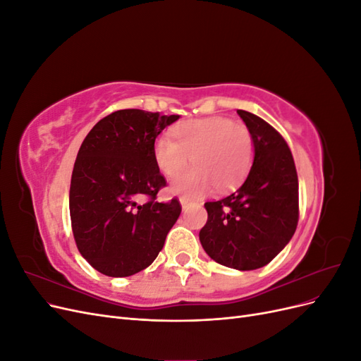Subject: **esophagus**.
I'll use <instances>...</instances> for the list:
<instances>
[{
  "mask_svg": "<svg viewBox=\"0 0 361 361\" xmlns=\"http://www.w3.org/2000/svg\"><path fill=\"white\" fill-rule=\"evenodd\" d=\"M180 204H182V207L185 209V207H188L191 204V202L187 197H180Z\"/></svg>",
  "mask_w": 361,
  "mask_h": 361,
  "instance_id": "obj_1",
  "label": "esophagus"
}]
</instances>
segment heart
Here are the masks:
<instances>
[{"instance_id": "1", "label": "heart", "mask_w": 361, "mask_h": 361, "mask_svg": "<svg viewBox=\"0 0 361 361\" xmlns=\"http://www.w3.org/2000/svg\"><path fill=\"white\" fill-rule=\"evenodd\" d=\"M173 140L161 135L155 140L154 157L158 169L174 179L188 166L196 167L171 185V191L183 197H202L211 188H235L247 176L255 158V141L245 125L227 117L187 120L173 129Z\"/></svg>"}]
</instances>
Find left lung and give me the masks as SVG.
I'll use <instances>...</instances> for the list:
<instances>
[{
	"label": "left lung",
	"mask_w": 361,
	"mask_h": 361,
	"mask_svg": "<svg viewBox=\"0 0 361 361\" xmlns=\"http://www.w3.org/2000/svg\"><path fill=\"white\" fill-rule=\"evenodd\" d=\"M255 141L245 182L227 197L206 202L202 247L220 265L251 271L268 265L290 241L298 224V176L292 152L264 118L236 111Z\"/></svg>",
	"instance_id": "left-lung-1"
}]
</instances>
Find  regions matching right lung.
<instances>
[{
    "instance_id": "1",
    "label": "right lung",
    "mask_w": 361,
    "mask_h": 361,
    "mask_svg": "<svg viewBox=\"0 0 361 361\" xmlns=\"http://www.w3.org/2000/svg\"><path fill=\"white\" fill-rule=\"evenodd\" d=\"M179 116L118 110L97 122L76 155L69 191L72 232L81 256L108 277L147 268L180 215L154 157L162 129Z\"/></svg>"
}]
</instances>
